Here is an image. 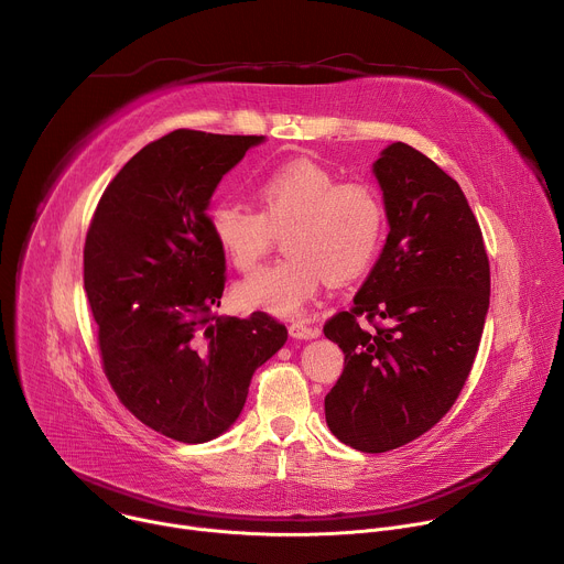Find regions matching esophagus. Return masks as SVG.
Wrapping results in <instances>:
<instances>
[{"label": "esophagus", "instance_id": "1", "mask_svg": "<svg viewBox=\"0 0 564 564\" xmlns=\"http://www.w3.org/2000/svg\"><path fill=\"white\" fill-rule=\"evenodd\" d=\"M288 330H290V337H294V339H314L318 335V330L305 326L303 321H294V324H290Z\"/></svg>", "mask_w": 564, "mask_h": 564}]
</instances>
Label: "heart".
<instances>
[{"instance_id": "heart-1", "label": "heart", "mask_w": 564, "mask_h": 564, "mask_svg": "<svg viewBox=\"0 0 564 564\" xmlns=\"http://www.w3.org/2000/svg\"><path fill=\"white\" fill-rule=\"evenodd\" d=\"M261 212L220 200L209 212V234L240 272H252L283 234V261L240 281L236 301L274 316H299L328 276L346 283L377 257L386 214L379 194L307 158L283 163L254 181Z\"/></svg>"}]
</instances>
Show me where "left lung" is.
<instances>
[{
    "instance_id": "8db88e82",
    "label": "left lung",
    "mask_w": 564,
    "mask_h": 564,
    "mask_svg": "<svg viewBox=\"0 0 564 564\" xmlns=\"http://www.w3.org/2000/svg\"><path fill=\"white\" fill-rule=\"evenodd\" d=\"M372 174L390 231L355 305L324 326L346 355L326 422L339 442L386 453L455 404L485 330L491 270L464 192L431 158L392 142ZM361 317L384 326L366 332Z\"/></svg>"
}]
</instances>
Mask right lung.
Segmentation results:
<instances>
[{"mask_svg": "<svg viewBox=\"0 0 564 564\" xmlns=\"http://www.w3.org/2000/svg\"><path fill=\"white\" fill-rule=\"evenodd\" d=\"M265 135L178 129L142 147L105 189L85 243V290L109 383L149 429L176 442L223 435L252 375L288 341L265 312L218 316L225 254L209 200Z\"/></svg>", "mask_w": 564, "mask_h": 564, "instance_id": "obj_1", "label": "right lung"}]
</instances>
